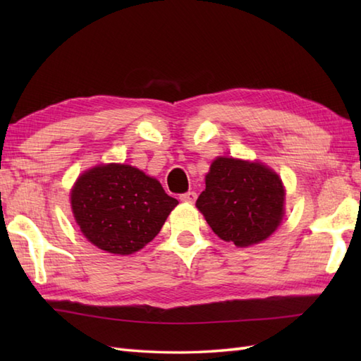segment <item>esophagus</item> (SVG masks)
<instances>
[{
	"mask_svg": "<svg viewBox=\"0 0 361 361\" xmlns=\"http://www.w3.org/2000/svg\"><path fill=\"white\" fill-rule=\"evenodd\" d=\"M180 200L181 202H188V203H194L197 200V194L194 192V190H189V192L180 195Z\"/></svg>",
	"mask_w": 361,
	"mask_h": 361,
	"instance_id": "1",
	"label": "esophagus"
}]
</instances>
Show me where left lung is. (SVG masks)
Listing matches in <instances>:
<instances>
[{"label": "left lung", "mask_w": 361, "mask_h": 361, "mask_svg": "<svg viewBox=\"0 0 361 361\" xmlns=\"http://www.w3.org/2000/svg\"><path fill=\"white\" fill-rule=\"evenodd\" d=\"M283 186L271 169L217 158L206 175L197 208L221 240L250 247L270 237L283 216Z\"/></svg>", "instance_id": "8db88e82"}]
</instances>
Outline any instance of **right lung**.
Returning a JSON list of instances; mask_svg holds the SVG:
<instances>
[{"label": "right lung", "mask_w": 361, "mask_h": 361, "mask_svg": "<svg viewBox=\"0 0 361 361\" xmlns=\"http://www.w3.org/2000/svg\"><path fill=\"white\" fill-rule=\"evenodd\" d=\"M176 204L158 180L127 164L90 169L71 192L83 235L97 248L121 256L153 240Z\"/></svg>", "instance_id": "1"}]
</instances>
